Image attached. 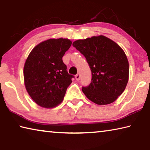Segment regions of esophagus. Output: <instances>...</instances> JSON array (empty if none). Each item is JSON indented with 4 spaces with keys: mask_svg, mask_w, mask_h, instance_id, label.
I'll list each match as a JSON object with an SVG mask.
<instances>
[{
    "mask_svg": "<svg viewBox=\"0 0 150 150\" xmlns=\"http://www.w3.org/2000/svg\"><path fill=\"white\" fill-rule=\"evenodd\" d=\"M80 77H81V75H80L79 73H77V74L75 75V79H76V80H77V81L79 80Z\"/></svg>",
    "mask_w": 150,
    "mask_h": 150,
    "instance_id": "obj_1",
    "label": "esophagus"
}]
</instances>
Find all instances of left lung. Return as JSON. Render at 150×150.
Listing matches in <instances>:
<instances>
[{
	"mask_svg": "<svg viewBox=\"0 0 150 150\" xmlns=\"http://www.w3.org/2000/svg\"><path fill=\"white\" fill-rule=\"evenodd\" d=\"M73 46L85 57L92 72L88 87L82 88L94 103H112L125 90L129 79V63L124 50L104 35L78 40Z\"/></svg>",
	"mask_w": 150,
	"mask_h": 150,
	"instance_id": "obj_1",
	"label": "left lung"
}]
</instances>
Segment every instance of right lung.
Returning <instances> with one entry per match:
<instances>
[{"label":"right lung","mask_w":150,"mask_h":150,"mask_svg":"<svg viewBox=\"0 0 150 150\" xmlns=\"http://www.w3.org/2000/svg\"><path fill=\"white\" fill-rule=\"evenodd\" d=\"M72 42L67 38L49 39L35 46L24 67L28 93L42 107L51 108L62 102L74 77L67 71L62 57Z\"/></svg>","instance_id":"obj_1"}]
</instances>
